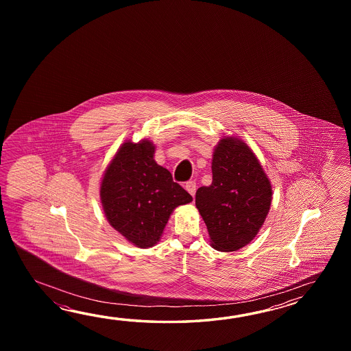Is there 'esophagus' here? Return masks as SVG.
<instances>
[{
	"instance_id": "obj_1",
	"label": "esophagus",
	"mask_w": 351,
	"mask_h": 351,
	"mask_svg": "<svg viewBox=\"0 0 351 351\" xmlns=\"http://www.w3.org/2000/svg\"><path fill=\"white\" fill-rule=\"evenodd\" d=\"M186 189L188 191V193L191 194V195H194V194H195V191H197V184H195V182H194V180H189V182H186Z\"/></svg>"
}]
</instances>
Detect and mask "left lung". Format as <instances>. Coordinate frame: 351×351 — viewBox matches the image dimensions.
I'll return each mask as SVG.
<instances>
[{
  "label": "left lung",
  "instance_id": "left-lung-1",
  "mask_svg": "<svg viewBox=\"0 0 351 351\" xmlns=\"http://www.w3.org/2000/svg\"><path fill=\"white\" fill-rule=\"evenodd\" d=\"M212 184L198 188L195 206L210 245L232 252L248 245L269 213L272 188L252 149L237 138H222L212 159Z\"/></svg>",
  "mask_w": 351,
  "mask_h": 351
}]
</instances>
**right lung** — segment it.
Here are the masks:
<instances>
[{
  "mask_svg": "<svg viewBox=\"0 0 351 351\" xmlns=\"http://www.w3.org/2000/svg\"><path fill=\"white\" fill-rule=\"evenodd\" d=\"M154 150L148 139L123 143L100 184L106 219L141 248L154 246L174 208L192 202L171 172L157 165Z\"/></svg>",
  "mask_w": 351,
  "mask_h": 351,
  "instance_id": "obj_1",
  "label": "right lung"
}]
</instances>
